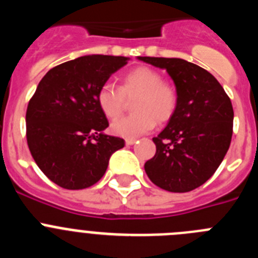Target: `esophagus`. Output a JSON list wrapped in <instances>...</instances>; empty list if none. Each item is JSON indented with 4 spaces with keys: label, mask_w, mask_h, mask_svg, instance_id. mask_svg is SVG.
I'll list each match as a JSON object with an SVG mask.
<instances>
[{
    "label": "esophagus",
    "mask_w": 258,
    "mask_h": 258,
    "mask_svg": "<svg viewBox=\"0 0 258 258\" xmlns=\"http://www.w3.org/2000/svg\"><path fill=\"white\" fill-rule=\"evenodd\" d=\"M137 142V140L136 138H126V140H125V143H126L127 146H132V145H134V143Z\"/></svg>",
    "instance_id": "1"
}]
</instances>
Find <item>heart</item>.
I'll return each instance as SVG.
<instances>
[{
	"label": "heart",
	"instance_id": "b5f03b06",
	"mask_svg": "<svg viewBox=\"0 0 258 258\" xmlns=\"http://www.w3.org/2000/svg\"><path fill=\"white\" fill-rule=\"evenodd\" d=\"M136 98V113L116 118L111 124L113 134L124 138H137L152 131L157 122H166L174 115L178 95L163 75L151 67H137L121 79L118 89L104 84L97 93V103L107 118H115L122 112L125 99Z\"/></svg>",
	"mask_w": 258,
	"mask_h": 258
}]
</instances>
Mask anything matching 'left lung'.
Returning <instances> with one entry per match:
<instances>
[{
    "label": "left lung",
    "mask_w": 258,
    "mask_h": 258,
    "mask_svg": "<svg viewBox=\"0 0 258 258\" xmlns=\"http://www.w3.org/2000/svg\"><path fill=\"white\" fill-rule=\"evenodd\" d=\"M166 70L178 104L164 131L155 138L156 154L145 170L156 186L187 192L206 183L230 147L234 109L221 84L208 71L179 58L138 56Z\"/></svg>",
    "instance_id": "left-lung-1"
}]
</instances>
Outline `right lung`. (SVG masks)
Returning <instances> with one entry per match:
<instances>
[{
	"mask_svg": "<svg viewBox=\"0 0 258 258\" xmlns=\"http://www.w3.org/2000/svg\"><path fill=\"white\" fill-rule=\"evenodd\" d=\"M129 58L85 55L66 61L42 77L27 107L29 151L50 181L67 190L97 183L111 155L125 142L103 131L108 120L97 93Z\"/></svg>",
	"mask_w": 258,
	"mask_h": 258,
	"instance_id": "right-lung-1",
	"label": "right lung"
}]
</instances>
